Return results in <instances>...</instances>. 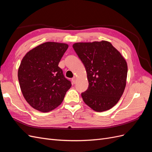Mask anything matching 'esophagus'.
Returning a JSON list of instances; mask_svg holds the SVG:
<instances>
[{"instance_id": "esophagus-1", "label": "esophagus", "mask_w": 152, "mask_h": 152, "mask_svg": "<svg viewBox=\"0 0 152 152\" xmlns=\"http://www.w3.org/2000/svg\"><path fill=\"white\" fill-rule=\"evenodd\" d=\"M72 80L73 83H75V82H76V77H73V78H72Z\"/></svg>"}]
</instances>
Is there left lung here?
<instances>
[{
  "label": "left lung",
  "instance_id": "1",
  "mask_svg": "<svg viewBox=\"0 0 152 152\" xmlns=\"http://www.w3.org/2000/svg\"><path fill=\"white\" fill-rule=\"evenodd\" d=\"M87 72L88 87L81 94L83 101L97 112L107 111L118 103L124 92L127 63L106 41L73 45Z\"/></svg>",
  "mask_w": 152,
  "mask_h": 152
}]
</instances>
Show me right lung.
<instances>
[{
    "mask_svg": "<svg viewBox=\"0 0 152 152\" xmlns=\"http://www.w3.org/2000/svg\"><path fill=\"white\" fill-rule=\"evenodd\" d=\"M65 43L46 42L26 54L18 70L23 95L29 105L48 112L60 105L71 82L64 77L58 64L68 49Z\"/></svg>",
    "mask_w": 152,
    "mask_h": 152,
    "instance_id": "right-lung-1",
    "label": "right lung"
}]
</instances>
